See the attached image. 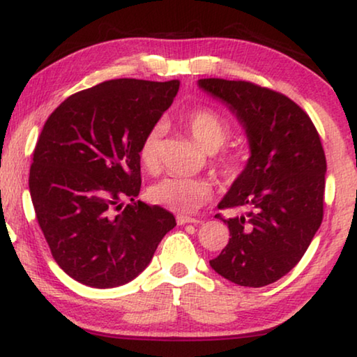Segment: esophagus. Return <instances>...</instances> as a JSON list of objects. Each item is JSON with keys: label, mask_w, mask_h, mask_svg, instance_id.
<instances>
[{"label": "esophagus", "mask_w": 357, "mask_h": 357, "mask_svg": "<svg viewBox=\"0 0 357 357\" xmlns=\"http://www.w3.org/2000/svg\"><path fill=\"white\" fill-rule=\"evenodd\" d=\"M176 222H178V225H185V223H193V225H197V223H200L202 220L193 219V217H187V215H178Z\"/></svg>", "instance_id": "1"}]
</instances>
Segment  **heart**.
Instances as JSON below:
<instances>
[{"label": "heart", "mask_w": 357, "mask_h": 357, "mask_svg": "<svg viewBox=\"0 0 357 357\" xmlns=\"http://www.w3.org/2000/svg\"><path fill=\"white\" fill-rule=\"evenodd\" d=\"M184 126L193 140L203 149L215 151L231 135V126L220 113L211 108H197L184 118ZM162 137L164 129L160 124L149 128L138 146V160L149 173H155L162 164ZM217 172L231 178L243 167V155L234 151H225L214 159ZM149 200L159 206L178 214H192L213 200L214 184L204 178H178L160 179L151 187Z\"/></svg>", "instance_id": "heart-1"}]
</instances>
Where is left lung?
I'll use <instances>...</instances> for the list:
<instances>
[{
  "label": "left lung",
  "instance_id": "1",
  "mask_svg": "<svg viewBox=\"0 0 357 357\" xmlns=\"http://www.w3.org/2000/svg\"><path fill=\"white\" fill-rule=\"evenodd\" d=\"M244 124L252 155L219 203L233 209L229 241L209 264L241 287L259 288L288 274L304 257L324 214L326 155L309 114L285 94L257 83L202 78Z\"/></svg>",
  "mask_w": 357,
  "mask_h": 357
}]
</instances>
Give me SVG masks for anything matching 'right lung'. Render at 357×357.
I'll list each match as a JSON object with an SVG mask.
<instances>
[{
    "label": "right lung",
    "instance_id": "obj_1",
    "mask_svg": "<svg viewBox=\"0 0 357 357\" xmlns=\"http://www.w3.org/2000/svg\"><path fill=\"white\" fill-rule=\"evenodd\" d=\"M178 89V80H108L72 94L42 128L29 168L36 219L59 268L83 285L135 279L176 227L172 213L135 197L138 146Z\"/></svg>",
    "mask_w": 357,
    "mask_h": 357
}]
</instances>
